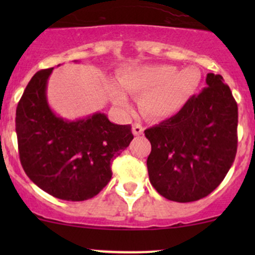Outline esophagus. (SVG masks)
<instances>
[{
  "label": "esophagus",
  "mask_w": 255,
  "mask_h": 255,
  "mask_svg": "<svg viewBox=\"0 0 255 255\" xmlns=\"http://www.w3.org/2000/svg\"><path fill=\"white\" fill-rule=\"evenodd\" d=\"M131 129H133L134 135H136V136L141 135V134L144 133V127H142L140 124H134L133 127H131Z\"/></svg>",
  "instance_id": "1"
}]
</instances>
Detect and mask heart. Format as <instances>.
Instances as JSON below:
<instances>
[{"instance_id":"1","label":"heart","mask_w":255,"mask_h":255,"mask_svg":"<svg viewBox=\"0 0 255 255\" xmlns=\"http://www.w3.org/2000/svg\"><path fill=\"white\" fill-rule=\"evenodd\" d=\"M120 84L134 96H141V109L152 119H163L176 114L194 95L200 74L197 69L186 68L178 72L175 66H142L122 73ZM122 110L129 109L127 101L120 98Z\"/></svg>"}]
</instances>
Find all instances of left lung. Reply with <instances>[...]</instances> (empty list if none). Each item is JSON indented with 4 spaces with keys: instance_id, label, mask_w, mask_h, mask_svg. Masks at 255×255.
I'll list each match as a JSON object with an SVG mask.
<instances>
[{
    "instance_id": "obj_1",
    "label": "left lung",
    "mask_w": 255,
    "mask_h": 255,
    "mask_svg": "<svg viewBox=\"0 0 255 255\" xmlns=\"http://www.w3.org/2000/svg\"><path fill=\"white\" fill-rule=\"evenodd\" d=\"M238 103L223 77L209 73L206 87L176 115L145 130L151 142L150 182L162 197L191 203L215 191L238 151Z\"/></svg>"
}]
</instances>
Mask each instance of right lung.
<instances>
[{
  "label": "right lung",
  "mask_w": 255,
  "mask_h": 255,
  "mask_svg": "<svg viewBox=\"0 0 255 255\" xmlns=\"http://www.w3.org/2000/svg\"><path fill=\"white\" fill-rule=\"evenodd\" d=\"M52 69L32 77L16 107L19 157L30 180L52 197L83 201L110 181L111 163L133 139L130 125H115L105 114L68 121L52 113L46 83Z\"/></svg>",
  "instance_id": "add662e5"
}]
</instances>
